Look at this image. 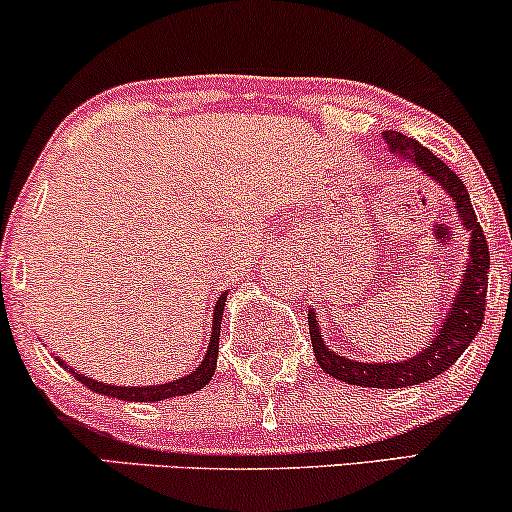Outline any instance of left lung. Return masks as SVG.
I'll return each instance as SVG.
<instances>
[{
  "label": "left lung",
  "mask_w": 512,
  "mask_h": 512,
  "mask_svg": "<svg viewBox=\"0 0 512 512\" xmlns=\"http://www.w3.org/2000/svg\"><path fill=\"white\" fill-rule=\"evenodd\" d=\"M383 139L390 154H395L402 161H409L411 166L419 168L436 185L443 187L445 195H450L452 202H455L457 219H460L464 233L469 236L467 264L462 269L460 286H457L450 308L445 310L443 322L433 332L431 344L424 346L416 356L404 358V361L363 363L337 354L322 339L325 334L320 330V320H317L315 308L308 310V325L315 361L320 363L327 375L349 385L395 390V387L419 385L431 378H438L440 373H445L462 356V351L479 334L481 325H484L486 286H489V245H486L484 231H481L477 214H474L472 202H469V192L464 187V182L438 156H433L426 146L416 142V139L404 137L399 132H383Z\"/></svg>",
  "instance_id": "left-lung-1"
}]
</instances>
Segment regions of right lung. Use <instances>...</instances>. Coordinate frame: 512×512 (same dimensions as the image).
Segmentation results:
<instances>
[{
  "instance_id": "1",
  "label": "right lung",
  "mask_w": 512,
  "mask_h": 512,
  "mask_svg": "<svg viewBox=\"0 0 512 512\" xmlns=\"http://www.w3.org/2000/svg\"><path fill=\"white\" fill-rule=\"evenodd\" d=\"M226 298H228V291H223L221 296H219V301H216V305H214V315H211L214 325H211L209 346H207V354H204V358H202V363H199V366L192 370V373L182 375V378L170 380V383L144 385V387L108 385V383H101V380L88 378V375H84V373H76V370L72 366H67V363H64L60 356H55V358H57V363H62V366L67 368L76 380H79L81 385H86L88 390L98 392V395L125 399V402H161V399H173V397H182V395H192V392H197V390H202V387H207L209 380L214 378V373H216V358H219L221 317H223V305H226Z\"/></svg>"
}]
</instances>
